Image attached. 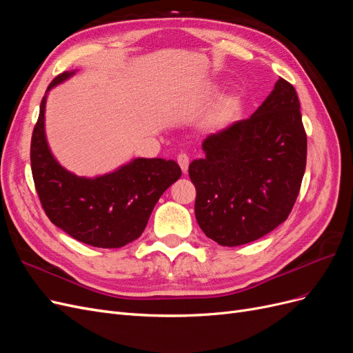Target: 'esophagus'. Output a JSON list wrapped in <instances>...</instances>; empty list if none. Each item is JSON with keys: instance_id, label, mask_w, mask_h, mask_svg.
<instances>
[{"instance_id": "obj_1", "label": "esophagus", "mask_w": 353, "mask_h": 353, "mask_svg": "<svg viewBox=\"0 0 353 353\" xmlns=\"http://www.w3.org/2000/svg\"><path fill=\"white\" fill-rule=\"evenodd\" d=\"M176 162H178L179 168L183 169V172L185 174L187 170H188V165H190V157H188L185 153H181V154H178V157H176Z\"/></svg>"}]
</instances>
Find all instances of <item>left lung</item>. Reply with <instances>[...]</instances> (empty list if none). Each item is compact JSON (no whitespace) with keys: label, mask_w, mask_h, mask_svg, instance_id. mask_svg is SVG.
Here are the masks:
<instances>
[{"label":"left lung","mask_w":353,"mask_h":353,"mask_svg":"<svg viewBox=\"0 0 353 353\" xmlns=\"http://www.w3.org/2000/svg\"><path fill=\"white\" fill-rule=\"evenodd\" d=\"M205 157L190 163L197 190L196 219L221 245L258 240L294 206L306 168V132L293 85L280 78L249 119L203 141Z\"/></svg>","instance_id":"left-lung-1"}]
</instances>
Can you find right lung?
<instances>
[{
  "instance_id": "add662e5",
  "label": "right lung",
  "mask_w": 353,
  "mask_h": 353,
  "mask_svg": "<svg viewBox=\"0 0 353 353\" xmlns=\"http://www.w3.org/2000/svg\"><path fill=\"white\" fill-rule=\"evenodd\" d=\"M63 72L48 85L68 79ZM46 95L30 140V168L37 193L48 219L81 243L116 249L141 236L166 188L181 176L174 160L134 159L112 174L77 176L52 157L44 132Z\"/></svg>"
}]
</instances>
